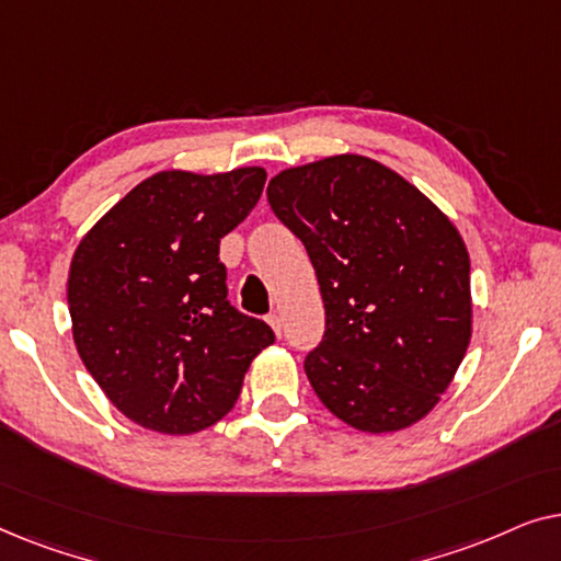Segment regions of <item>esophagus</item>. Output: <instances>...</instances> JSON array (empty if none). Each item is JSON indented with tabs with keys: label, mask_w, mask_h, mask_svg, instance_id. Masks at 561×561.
<instances>
[{
	"label": "esophagus",
	"mask_w": 561,
	"mask_h": 561,
	"mask_svg": "<svg viewBox=\"0 0 561 561\" xmlns=\"http://www.w3.org/2000/svg\"><path fill=\"white\" fill-rule=\"evenodd\" d=\"M267 324H271L273 327V332L275 334H283V324H280V317H278V313H271V317H267Z\"/></svg>",
	"instance_id": "esophagus-1"
}]
</instances>
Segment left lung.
Instances as JSON below:
<instances>
[{
    "mask_svg": "<svg viewBox=\"0 0 561 561\" xmlns=\"http://www.w3.org/2000/svg\"><path fill=\"white\" fill-rule=\"evenodd\" d=\"M267 204L304 242L327 311L306 357L344 424L390 434L428 416L472 336L470 252L432 198L365 156L286 168Z\"/></svg>",
    "mask_w": 561,
    "mask_h": 561,
    "instance_id": "left-lung-1",
    "label": "left lung"
}]
</instances>
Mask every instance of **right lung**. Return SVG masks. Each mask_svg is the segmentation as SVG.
Listing matches in <instances>:
<instances>
[{
	"instance_id": "right-lung-1",
	"label": "right lung",
	"mask_w": 561,
	"mask_h": 561,
	"mask_svg": "<svg viewBox=\"0 0 561 561\" xmlns=\"http://www.w3.org/2000/svg\"><path fill=\"white\" fill-rule=\"evenodd\" d=\"M265 168L160 171L83 234L68 271L76 350L104 396L158 434H196L237 403L275 342L227 301L221 237L255 209Z\"/></svg>"
}]
</instances>
